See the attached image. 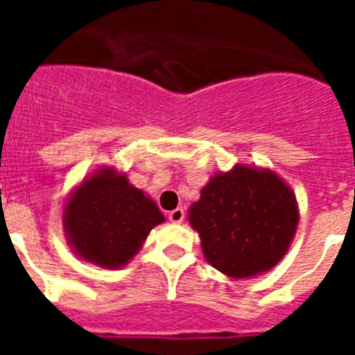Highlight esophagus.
Masks as SVG:
<instances>
[{
	"mask_svg": "<svg viewBox=\"0 0 355 355\" xmlns=\"http://www.w3.org/2000/svg\"><path fill=\"white\" fill-rule=\"evenodd\" d=\"M184 218V209L183 208H175L168 213V220L174 222V224H181Z\"/></svg>",
	"mask_w": 355,
	"mask_h": 355,
	"instance_id": "34e87169",
	"label": "esophagus"
}]
</instances>
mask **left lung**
I'll use <instances>...</instances> for the list:
<instances>
[{
  "mask_svg": "<svg viewBox=\"0 0 355 355\" xmlns=\"http://www.w3.org/2000/svg\"><path fill=\"white\" fill-rule=\"evenodd\" d=\"M188 222L213 268L245 279L272 270L284 258L299 224V205L274 171L234 165L209 178L190 206Z\"/></svg>",
  "mask_w": 355,
  "mask_h": 355,
  "instance_id": "left-lung-1",
  "label": "left lung"
}]
</instances>
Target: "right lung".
<instances>
[{
	"label": "right lung",
	"instance_id": "right-lung-1",
	"mask_svg": "<svg viewBox=\"0 0 355 355\" xmlns=\"http://www.w3.org/2000/svg\"><path fill=\"white\" fill-rule=\"evenodd\" d=\"M62 222L78 258L117 270L139 254L150 229L165 216L124 172L101 167L72 190Z\"/></svg>",
	"mask_w": 355,
	"mask_h": 355
}]
</instances>
